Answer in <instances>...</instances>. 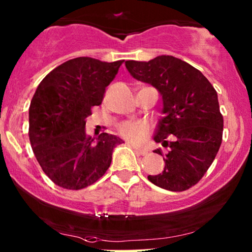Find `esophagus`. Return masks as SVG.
Returning <instances> with one entry per match:
<instances>
[{"mask_svg": "<svg viewBox=\"0 0 252 252\" xmlns=\"http://www.w3.org/2000/svg\"><path fill=\"white\" fill-rule=\"evenodd\" d=\"M127 144H128L129 146H131V147L133 148V150H134V152H135L136 154H140V155H145V154H147V150H145V148L140 147V146H138V145L133 144V142H127Z\"/></svg>", "mask_w": 252, "mask_h": 252, "instance_id": "esophagus-1", "label": "esophagus"}]
</instances>
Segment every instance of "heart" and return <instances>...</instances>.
<instances>
[{
    "label": "heart",
    "instance_id": "1",
    "mask_svg": "<svg viewBox=\"0 0 252 252\" xmlns=\"http://www.w3.org/2000/svg\"><path fill=\"white\" fill-rule=\"evenodd\" d=\"M118 131L127 140L139 142L147 135L148 126L142 121H124L118 127Z\"/></svg>",
    "mask_w": 252,
    "mask_h": 252
}]
</instances>
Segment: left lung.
I'll return each mask as SVG.
<instances>
[{"label": "left lung", "instance_id": "left-lung-1", "mask_svg": "<svg viewBox=\"0 0 252 252\" xmlns=\"http://www.w3.org/2000/svg\"><path fill=\"white\" fill-rule=\"evenodd\" d=\"M135 79L148 83L162 95L164 117L154 140L160 142L164 168L148 180L170 191L191 188L215 159L223 135V116L217 92L201 71L173 56H158L150 62L127 61Z\"/></svg>", "mask_w": 252, "mask_h": 252}]
</instances>
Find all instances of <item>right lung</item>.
<instances>
[{
	"mask_svg": "<svg viewBox=\"0 0 252 252\" xmlns=\"http://www.w3.org/2000/svg\"><path fill=\"white\" fill-rule=\"evenodd\" d=\"M124 61L106 63L78 57L44 77L31 99L29 139L39 166L55 185L79 190L106 173L112 152L123 140L101 133L85 134V119L101 104Z\"/></svg>",
	"mask_w": 252,
	"mask_h": 252,
	"instance_id": "1",
	"label": "right lung"
}]
</instances>
